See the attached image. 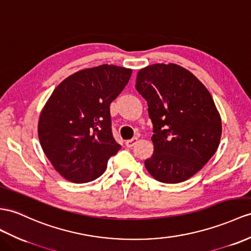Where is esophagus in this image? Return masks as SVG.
Returning <instances> with one entry per match:
<instances>
[{
	"label": "esophagus",
	"mask_w": 251,
	"mask_h": 251,
	"mask_svg": "<svg viewBox=\"0 0 251 251\" xmlns=\"http://www.w3.org/2000/svg\"><path fill=\"white\" fill-rule=\"evenodd\" d=\"M136 143H137V137H134L132 139L126 140V146L127 147V148H132V147H134V145H135Z\"/></svg>",
	"instance_id": "esophagus-1"
}]
</instances>
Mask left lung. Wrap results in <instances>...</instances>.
<instances>
[{"mask_svg": "<svg viewBox=\"0 0 251 251\" xmlns=\"http://www.w3.org/2000/svg\"><path fill=\"white\" fill-rule=\"evenodd\" d=\"M136 90L148 104L153 125V154L148 173L163 183H180L197 174L215 153L222 119L204 85L176 64L139 70Z\"/></svg>", "mask_w": 251, "mask_h": 251, "instance_id": "obj_1", "label": "left lung"}]
</instances>
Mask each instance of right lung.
<instances>
[{
	"label": "right lung",
	"instance_id": "1",
	"mask_svg": "<svg viewBox=\"0 0 251 251\" xmlns=\"http://www.w3.org/2000/svg\"><path fill=\"white\" fill-rule=\"evenodd\" d=\"M132 70L101 65L78 71L54 89L38 122L41 148L65 179L94 181L121 149L112 132L109 104L129 82Z\"/></svg>",
	"mask_w": 251,
	"mask_h": 251
}]
</instances>
